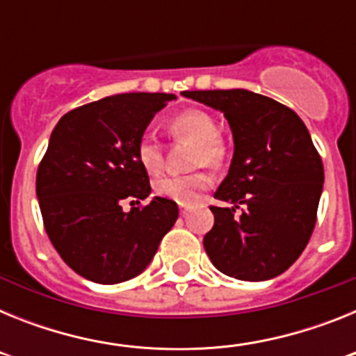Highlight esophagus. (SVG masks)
Masks as SVG:
<instances>
[{"instance_id": "esophagus-1", "label": "esophagus", "mask_w": 356, "mask_h": 356, "mask_svg": "<svg viewBox=\"0 0 356 356\" xmlns=\"http://www.w3.org/2000/svg\"><path fill=\"white\" fill-rule=\"evenodd\" d=\"M188 210H191V205H184V203H180V213H181V216H185Z\"/></svg>"}]
</instances>
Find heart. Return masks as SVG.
<instances>
[{"label":"heart","mask_w":356,"mask_h":356,"mask_svg":"<svg viewBox=\"0 0 356 356\" xmlns=\"http://www.w3.org/2000/svg\"><path fill=\"white\" fill-rule=\"evenodd\" d=\"M171 139L193 140L188 151L191 165H207L217 169L228 159V144L219 134L216 118L201 108H188L172 115L165 124ZM135 159L140 168L151 176H156L163 169V146L151 135H143L135 146ZM210 187V176L203 169H194L185 175H172L159 178L153 185L155 194L165 200L191 205L203 191Z\"/></svg>","instance_id":"heart-1"}]
</instances>
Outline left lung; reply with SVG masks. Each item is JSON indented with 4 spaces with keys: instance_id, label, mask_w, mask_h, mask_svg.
Wrapping results in <instances>:
<instances>
[{
    "instance_id": "8db88e82",
    "label": "left lung",
    "mask_w": 356,
    "mask_h": 356,
    "mask_svg": "<svg viewBox=\"0 0 356 356\" xmlns=\"http://www.w3.org/2000/svg\"><path fill=\"white\" fill-rule=\"evenodd\" d=\"M184 96L221 110L235 143L228 175L213 194L232 207H210L207 254L237 280L282 275L312 237L325 181L305 122L289 106L251 90H185Z\"/></svg>"
}]
</instances>
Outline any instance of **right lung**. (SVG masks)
I'll use <instances>...</instances> for the list:
<instances>
[{
  "label": "right lung",
  "mask_w": 356,
  "mask_h": 356,
  "mask_svg": "<svg viewBox=\"0 0 356 356\" xmlns=\"http://www.w3.org/2000/svg\"><path fill=\"white\" fill-rule=\"evenodd\" d=\"M175 94L106 96L56 122L37 169L44 229L60 259L96 284H121L144 271L178 219V205L153 197L135 146ZM132 200L124 213L122 203ZM138 203V207L133 205Z\"/></svg>",
  "instance_id": "right-lung-1"
}]
</instances>
